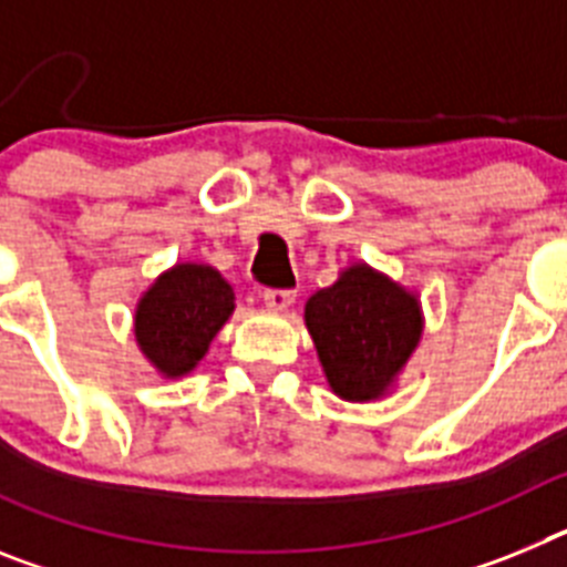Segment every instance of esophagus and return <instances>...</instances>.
<instances>
[{
    "instance_id": "34e87169",
    "label": "esophagus",
    "mask_w": 567,
    "mask_h": 567,
    "mask_svg": "<svg viewBox=\"0 0 567 567\" xmlns=\"http://www.w3.org/2000/svg\"><path fill=\"white\" fill-rule=\"evenodd\" d=\"M264 303H267L272 312H287L295 303V292H289V289H267V292H264Z\"/></svg>"
}]
</instances>
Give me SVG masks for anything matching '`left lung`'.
<instances>
[{
  "label": "left lung",
  "mask_w": 567,
  "mask_h": 567,
  "mask_svg": "<svg viewBox=\"0 0 567 567\" xmlns=\"http://www.w3.org/2000/svg\"><path fill=\"white\" fill-rule=\"evenodd\" d=\"M303 323L329 389L349 403H372L398 385L423 340L425 318L417 292L354 260L307 300Z\"/></svg>",
  "instance_id": "left-lung-1"
}]
</instances>
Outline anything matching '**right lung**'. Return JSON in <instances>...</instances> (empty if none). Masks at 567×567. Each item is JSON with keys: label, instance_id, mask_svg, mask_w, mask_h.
<instances>
[{"label": "right lung", "instance_id": "1", "mask_svg": "<svg viewBox=\"0 0 567 567\" xmlns=\"http://www.w3.org/2000/svg\"><path fill=\"white\" fill-rule=\"evenodd\" d=\"M235 312V292L209 264L164 269L135 303V343L164 380L187 378Z\"/></svg>", "mask_w": 567, "mask_h": 567}]
</instances>
